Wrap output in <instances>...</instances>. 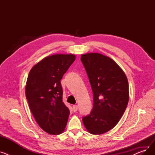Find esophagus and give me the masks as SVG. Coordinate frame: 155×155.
Returning a JSON list of instances; mask_svg holds the SVG:
<instances>
[{
    "label": "esophagus",
    "mask_w": 155,
    "mask_h": 155,
    "mask_svg": "<svg viewBox=\"0 0 155 155\" xmlns=\"http://www.w3.org/2000/svg\"><path fill=\"white\" fill-rule=\"evenodd\" d=\"M78 110V106L77 105H73V112H77Z\"/></svg>",
    "instance_id": "34e87169"
}]
</instances>
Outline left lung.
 I'll list each match as a JSON object with an SVG mask.
<instances>
[{
    "label": "left lung",
    "instance_id": "8db88e82",
    "mask_svg": "<svg viewBox=\"0 0 155 155\" xmlns=\"http://www.w3.org/2000/svg\"><path fill=\"white\" fill-rule=\"evenodd\" d=\"M94 95L92 112L82 120L87 131L102 134L114 127L129 101V84L124 71L112 59L100 53L81 55Z\"/></svg>",
    "mask_w": 155,
    "mask_h": 155
}]
</instances>
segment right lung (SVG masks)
Returning <instances> with one entry per match:
<instances>
[{
  "label": "right lung",
  "instance_id": "obj_1",
  "mask_svg": "<svg viewBox=\"0 0 155 155\" xmlns=\"http://www.w3.org/2000/svg\"><path fill=\"white\" fill-rule=\"evenodd\" d=\"M75 58L73 54L48 56L29 73L26 99L38 124L48 134H61L67 126L70 110L63 102L60 80Z\"/></svg>",
  "mask_w": 155,
  "mask_h": 155
}]
</instances>
